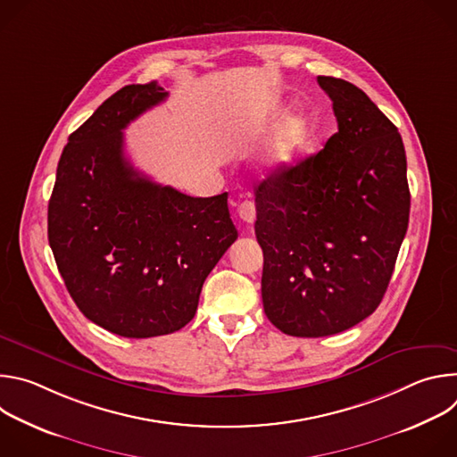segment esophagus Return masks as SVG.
Here are the masks:
<instances>
[{
    "mask_svg": "<svg viewBox=\"0 0 457 457\" xmlns=\"http://www.w3.org/2000/svg\"><path fill=\"white\" fill-rule=\"evenodd\" d=\"M237 212H238V217L247 224H253L256 219V208H254V203L251 201H242Z\"/></svg>",
    "mask_w": 457,
    "mask_h": 457,
    "instance_id": "obj_1",
    "label": "esophagus"
}]
</instances>
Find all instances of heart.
<instances>
[{
  "mask_svg": "<svg viewBox=\"0 0 457 457\" xmlns=\"http://www.w3.org/2000/svg\"><path fill=\"white\" fill-rule=\"evenodd\" d=\"M311 122L305 115H298L293 119L282 132L277 136V139L271 143L268 155H266V168L271 173H282L289 168H293L309 139Z\"/></svg>",
  "mask_w": 457,
  "mask_h": 457,
  "instance_id": "1",
  "label": "heart"
}]
</instances>
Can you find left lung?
<instances>
[{
	"label": "left lung",
	"mask_w": 457,
	"mask_h": 457,
	"mask_svg": "<svg viewBox=\"0 0 457 457\" xmlns=\"http://www.w3.org/2000/svg\"><path fill=\"white\" fill-rule=\"evenodd\" d=\"M318 85L338 132L254 191L264 311L300 338L342 333L376 311L411 212L398 128L353 83L318 76Z\"/></svg>",
	"instance_id": "1"
}]
</instances>
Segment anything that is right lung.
<instances>
[{
  "instance_id": "add662e5",
  "label": "right lung",
  "mask_w": 457,
  "mask_h": 457,
  "mask_svg": "<svg viewBox=\"0 0 457 457\" xmlns=\"http://www.w3.org/2000/svg\"><path fill=\"white\" fill-rule=\"evenodd\" d=\"M168 97L155 81L108 97L69 137L48 203V242L79 311L124 338L170 335L238 233L228 193L189 197L137 171L122 129Z\"/></svg>"
}]
</instances>
